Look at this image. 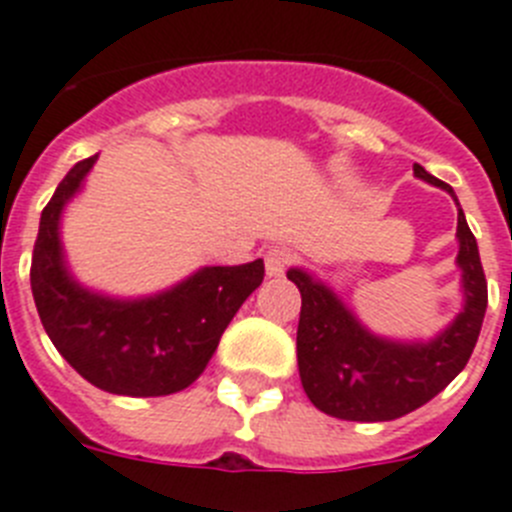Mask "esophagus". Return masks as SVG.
<instances>
[{
  "instance_id": "1",
  "label": "esophagus",
  "mask_w": 512,
  "mask_h": 512,
  "mask_svg": "<svg viewBox=\"0 0 512 512\" xmlns=\"http://www.w3.org/2000/svg\"><path fill=\"white\" fill-rule=\"evenodd\" d=\"M289 263H291V255L281 247L268 249V255H265V270H268L270 278L283 276V270L289 268Z\"/></svg>"
}]
</instances>
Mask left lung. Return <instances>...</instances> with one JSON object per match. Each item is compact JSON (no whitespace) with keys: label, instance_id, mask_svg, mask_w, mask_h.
<instances>
[{"label":"left lung","instance_id":"obj_1","mask_svg":"<svg viewBox=\"0 0 512 512\" xmlns=\"http://www.w3.org/2000/svg\"><path fill=\"white\" fill-rule=\"evenodd\" d=\"M414 176L445 190L458 205L453 187L419 163H414ZM455 236L463 307L448 328L429 341L377 336L328 283L304 268L286 273L302 294L296 362L304 393L317 409L346 422H390L432 401L466 367L487 312V278L461 205Z\"/></svg>","mask_w":512,"mask_h":512}]
</instances>
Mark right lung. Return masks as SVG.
<instances>
[{
	"label": "right lung",
	"mask_w": 512,
	"mask_h": 512,
	"mask_svg": "<svg viewBox=\"0 0 512 512\" xmlns=\"http://www.w3.org/2000/svg\"><path fill=\"white\" fill-rule=\"evenodd\" d=\"M98 156L75 163L41 213L30 289L51 343L77 375L106 393L150 398L190 388L216 354L223 330L263 283V260L200 268L171 289L137 299L101 294L72 276L62 213Z\"/></svg>",
	"instance_id": "right-lung-1"
}]
</instances>
